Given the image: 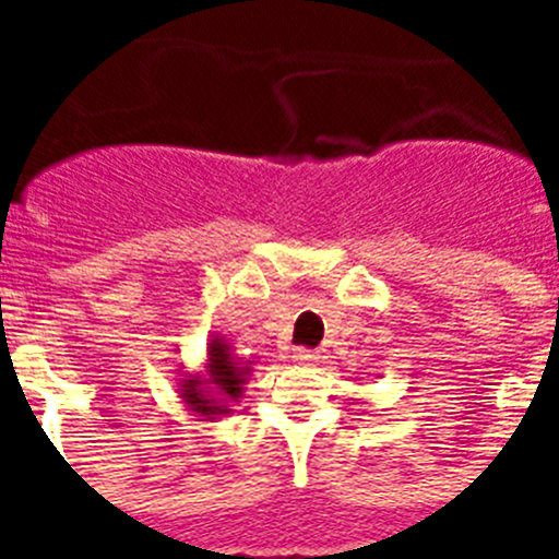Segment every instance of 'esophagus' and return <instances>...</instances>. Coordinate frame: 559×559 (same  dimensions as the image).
Returning <instances> with one entry per match:
<instances>
[{
    "instance_id": "1",
    "label": "esophagus",
    "mask_w": 559,
    "mask_h": 559,
    "mask_svg": "<svg viewBox=\"0 0 559 559\" xmlns=\"http://www.w3.org/2000/svg\"><path fill=\"white\" fill-rule=\"evenodd\" d=\"M294 360H299V364H313L316 353H313V349L299 347V349H296V353H294Z\"/></svg>"
}]
</instances>
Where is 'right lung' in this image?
<instances>
[{
	"label": "right lung",
	"mask_w": 559,
	"mask_h": 559,
	"mask_svg": "<svg viewBox=\"0 0 559 559\" xmlns=\"http://www.w3.org/2000/svg\"><path fill=\"white\" fill-rule=\"evenodd\" d=\"M179 397L192 417L215 423L221 417L235 414L251 378V360L237 358L224 335H210L204 367L199 372L179 369Z\"/></svg>",
	"instance_id": "add662e5"
}]
</instances>
